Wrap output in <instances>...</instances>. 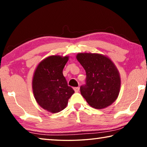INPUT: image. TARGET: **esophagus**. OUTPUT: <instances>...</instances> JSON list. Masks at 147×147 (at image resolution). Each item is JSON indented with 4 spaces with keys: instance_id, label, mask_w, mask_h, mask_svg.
I'll use <instances>...</instances> for the list:
<instances>
[{
    "instance_id": "obj_1",
    "label": "esophagus",
    "mask_w": 147,
    "mask_h": 147,
    "mask_svg": "<svg viewBox=\"0 0 147 147\" xmlns=\"http://www.w3.org/2000/svg\"><path fill=\"white\" fill-rule=\"evenodd\" d=\"M74 90L76 92V93H78L80 90V88L79 87H75V88H74Z\"/></svg>"
}]
</instances>
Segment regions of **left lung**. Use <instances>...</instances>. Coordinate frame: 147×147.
Segmentation results:
<instances>
[{"label": "left lung", "mask_w": 147, "mask_h": 147, "mask_svg": "<svg viewBox=\"0 0 147 147\" xmlns=\"http://www.w3.org/2000/svg\"><path fill=\"white\" fill-rule=\"evenodd\" d=\"M76 59L86 73V84L80 93L89 105L102 109L117 98L121 78L115 65L106 56L98 54L79 53Z\"/></svg>", "instance_id": "8db88e82"}]
</instances>
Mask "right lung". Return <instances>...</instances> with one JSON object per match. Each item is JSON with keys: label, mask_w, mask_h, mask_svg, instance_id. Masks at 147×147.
Instances as JSON below:
<instances>
[{"label": "right lung", "mask_w": 147, "mask_h": 147, "mask_svg": "<svg viewBox=\"0 0 147 147\" xmlns=\"http://www.w3.org/2000/svg\"><path fill=\"white\" fill-rule=\"evenodd\" d=\"M68 56H51L40 62L34 73L32 89L37 102L49 112L58 113L65 108L74 93L63 74Z\"/></svg>", "instance_id": "right-lung-1"}]
</instances>
